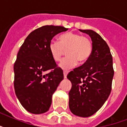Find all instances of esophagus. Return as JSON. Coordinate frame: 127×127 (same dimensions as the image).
I'll list each match as a JSON object with an SVG mask.
<instances>
[{
	"mask_svg": "<svg viewBox=\"0 0 127 127\" xmlns=\"http://www.w3.org/2000/svg\"><path fill=\"white\" fill-rule=\"evenodd\" d=\"M68 73V70H64L63 74H64V78H66V76H67V74Z\"/></svg>",
	"mask_w": 127,
	"mask_h": 127,
	"instance_id": "34e87169",
	"label": "esophagus"
}]
</instances>
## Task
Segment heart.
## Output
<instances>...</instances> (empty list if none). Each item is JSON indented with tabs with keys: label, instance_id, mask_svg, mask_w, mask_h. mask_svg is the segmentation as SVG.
I'll list each match as a JSON object with an SVG mask.
<instances>
[{
	"label": "heart",
	"instance_id": "obj_1",
	"mask_svg": "<svg viewBox=\"0 0 127 127\" xmlns=\"http://www.w3.org/2000/svg\"><path fill=\"white\" fill-rule=\"evenodd\" d=\"M49 49L52 57L56 62L59 61L66 50V57L62 60L59 66L68 69L77 64H83L88 61L92 53V41L88 37L74 32H67L59 37V41H51Z\"/></svg>",
	"mask_w": 127,
	"mask_h": 127
}]
</instances>
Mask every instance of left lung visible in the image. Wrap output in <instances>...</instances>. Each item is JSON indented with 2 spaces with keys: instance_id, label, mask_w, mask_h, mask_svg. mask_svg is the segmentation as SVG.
<instances>
[{
  "instance_id": "1",
  "label": "left lung",
  "mask_w": 127,
  "mask_h": 127,
  "mask_svg": "<svg viewBox=\"0 0 127 127\" xmlns=\"http://www.w3.org/2000/svg\"><path fill=\"white\" fill-rule=\"evenodd\" d=\"M79 30L90 37L93 49L83 65L68 74L72 83L68 104L74 115L88 117L96 113L110 95L114 70L110 49L102 37L91 30Z\"/></svg>"
}]
</instances>
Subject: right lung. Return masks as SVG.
Returning a JSON list of instances; mask_svg holds the SVG:
<instances>
[{
  "label": "right lung",
  "instance_id": "obj_1",
  "mask_svg": "<svg viewBox=\"0 0 127 127\" xmlns=\"http://www.w3.org/2000/svg\"><path fill=\"white\" fill-rule=\"evenodd\" d=\"M66 30L63 26L39 28L28 35L18 53L14 65L15 93L30 113L47 112L51 105L52 95L63 80V71L57 67L49 45L54 36ZM50 69L49 73H45Z\"/></svg>",
  "mask_w": 127,
  "mask_h": 127
}]
</instances>
